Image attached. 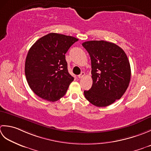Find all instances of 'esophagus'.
<instances>
[{
	"mask_svg": "<svg viewBox=\"0 0 151 151\" xmlns=\"http://www.w3.org/2000/svg\"><path fill=\"white\" fill-rule=\"evenodd\" d=\"M85 75V72H82L81 73H80L79 75H78V78H79V79H81V78H83L84 77V76Z\"/></svg>",
	"mask_w": 151,
	"mask_h": 151,
	"instance_id": "34e87169",
	"label": "esophagus"
}]
</instances>
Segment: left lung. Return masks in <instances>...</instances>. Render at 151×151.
Here are the masks:
<instances>
[{
	"label": "left lung",
	"instance_id": "obj_1",
	"mask_svg": "<svg viewBox=\"0 0 151 151\" xmlns=\"http://www.w3.org/2000/svg\"><path fill=\"white\" fill-rule=\"evenodd\" d=\"M91 60L93 85L84 95L97 107H106L121 98L130 81L131 69L127 54L113 43L104 40L83 42Z\"/></svg>",
	"mask_w": 151,
	"mask_h": 151
}]
</instances>
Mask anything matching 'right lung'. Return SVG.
Returning <instances> with one entry per match:
<instances>
[{
    "label": "right lung",
    "instance_id": "1",
    "mask_svg": "<svg viewBox=\"0 0 151 151\" xmlns=\"http://www.w3.org/2000/svg\"><path fill=\"white\" fill-rule=\"evenodd\" d=\"M78 38L50 33L38 39L27 54L24 73L30 88L44 100L55 101L65 95L73 78L65 54Z\"/></svg>",
    "mask_w": 151,
    "mask_h": 151
}]
</instances>
